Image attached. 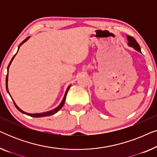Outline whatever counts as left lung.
<instances>
[{
    "mask_svg": "<svg viewBox=\"0 0 157 157\" xmlns=\"http://www.w3.org/2000/svg\"><path fill=\"white\" fill-rule=\"evenodd\" d=\"M127 38H128V46L133 47V48H134L135 50L139 51V52H141L140 46H139L138 43L136 42V40H135V38H133L132 36H127Z\"/></svg>",
    "mask_w": 157,
    "mask_h": 157,
    "instance_id": "left-lung-1",
    "label": "left lung"
}]
</instances>
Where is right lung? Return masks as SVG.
Instances as JSON below:
<instances>
[{
  "label": "right lung",
  "mask_w": 157,
  "mask_h": 157,
  "mask_svg": "<svg viewBox=\"0 0 157 157\" xmlns=\"http://www.w3.org/2000/svg\"><path fill=\"white\" fill-rule=\"evenodd\" d=\"M30 37L29 36V37H27L26 38H25V39L23 40V42H21V44L19 45V46H18V48H20V46H21V45H22L23 43H25V41H26V40L29 39ZM19 49V48H18ZM16 54L14 55V56L12 58V59H11V61H10V63H9V64H8V74H7V76H6V90H7V92L8 94H9V91H8V68H9V66H10V63H11V62H12V61L13 60V59H14V57L16 56ZM70 86H71V85L70 86H68V87L67 88V89H66V93H65V95H64V97H63V100H62V101H61V104H59V106H57L56 108V109H53V110H51V111H47V112H44V113H26V112H24V111H22L21 110V109H19L18 106H17V105L16 104V103L14 102V101H13V103H14V105H15V106L16 107V109H18V110L19 111H21V113H25V114H26V115H28V116H30V117H47V116H50V115H53V114H54V113H56V112H58V111H59L60 109H61L62 107H63V104H64V103H65V100H66V95H67V92H68V89H69V88H70ZM9 95H10V94H9ZM10 97H11V96H10Z\"/></svg>",
  "instance_id": "right-lung-1"
}]
</instances>
